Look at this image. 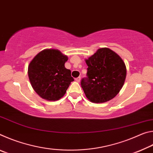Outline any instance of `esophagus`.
<instances>
[{
	"label": "esophagus",
	"mask_w": 153,
	"mask_h": 153,
	"mask_svg": "<svg viewBox=\"0 0 153 153\" xmlns=\"http://www.w3.org/2000/svg\"><path fill=\"white\" fill-rule=\"evenodd\" d=\"M80 79H81V77H77V78L75 79V80H76L77 82H79Z\"/></svg>",
	"instance_id": "34e87169"
}]
</instances>
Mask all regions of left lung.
I'll use <instances>...</instances> for the list:
<instances>
[{
  "instance_id": "1",
  "label": "left lung",
  "mask_w": 153,
  "mask_h": 153,
  "mask_svg": "<svg viewBox=\"0 0 153 153\" xmlns=\"http://www.w3.org/2000/svg\"><path fill=\"white\" fill-rule=\"evenodd\" d=\"M86 77L82 78L81 86L90 101L107 102L117 95L123 87L126 77V67L117 53L102 48L86 60Z\"/></svg>"
}]
</instances>
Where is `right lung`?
Masks as SVG:
<instances>
[{"mask_svg": "<svg viewBox=\"0 0 153 153\" xmlns=\"http://www.w3.org/2000/svg\"><path fill=\"white\" fill-rule=\"evenodd\" d=\"M67 56L55 49L43 50L28 66V76L33 90L44 99L57 100L65 94L74 78L65 67Z\"/></svg>", "mask_w": 153, "mask_h": 153, "instance_id": "obj_1", "label": "right lung"}]
</instances>
